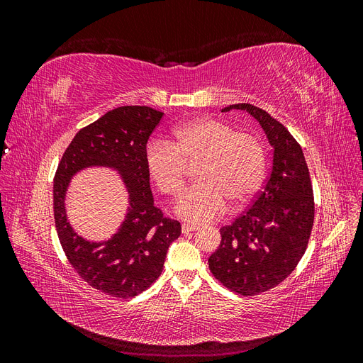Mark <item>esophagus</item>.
<instances>
[{
    "label": "esophagus",
    "mask_w": 363,
    "mask_h": 363,
    "mask_svg": "<svg viewBox=\"0 0 363 363\" xmlns=\"http://www.w3.org/2000/svg\"><path fill=\"white\" fill-rule=\"evenodd\" d=\"M200 227L196 225V224H189V223H184L183 225H182V232L183 233H191V232H196V230H199Z\"/></svg>",
    "instance_id": "obj_1"
}]
</instances>
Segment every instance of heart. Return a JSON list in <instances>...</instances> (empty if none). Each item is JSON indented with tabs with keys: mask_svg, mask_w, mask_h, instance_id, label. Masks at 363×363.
<instances>
[{
	"mask_svg": "<svg viewBox=\"0 0 363 363\" xmlns=\"http://www.w3.org/2000/svg\"><path fill=\"white\" fill-rule=\"evenodd\" d=\"M196 179L174 212L191 223H207L224 212L227 201L238 207L250 201L265 175V148L257 136L235 131L218 118H199L172 130L169 140H155L145 151L151 180L167 195L184 186L186 163H194Z\"/></svg>",
	"mask_w": 363,
	"mask_h": 363,
	"instance_id": "1",
	"label": "heart"
}]
</instances>
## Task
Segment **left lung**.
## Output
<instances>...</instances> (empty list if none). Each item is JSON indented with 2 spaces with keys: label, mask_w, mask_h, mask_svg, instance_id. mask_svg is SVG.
<instances>
[{
  "label": "left lung",
  "mask_w": 363,
  "mask_h": 363,
  "mask_svg": "<svg viewBox=\"0 0 363 363\" xmlns=\"http://www.w3.org/2000/svg\"><path fill=\"white\" fill-rule=\"evenodd\" d=\"M232 108L250 113L265 131L274 150L272 169L248 211L221 228L208 268L224 286L250 296L277 286L298 265L315 206L303 150L288 128L252 104H232L223 112Z\"/></svg>",
  "instance_id": "8db88e82"
}]
</instances>
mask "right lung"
Listing matches in <instances>:
<instances>
[{"instance_id":"1","label":"right lung","mask_w":363,"mask_h":363,"mask_svg":"<svg viewBox=\"0 0 363 363\" xmlns=\"http://www.w3.org/2000/svg\"><path fill=\"white\" fill-rule=\"evenodd\" d=\"M163 113L147 106H123L82 128L65 151L54 177V221L72 268L91 284L116 298H130L150 288L162 274L179 221L155 206L145 168L150 135ZM87 167H108L123 180L129 207L117 233L104 241L77 234L66 213V194L73 175Z\"/></svg>"}]
</instances>
